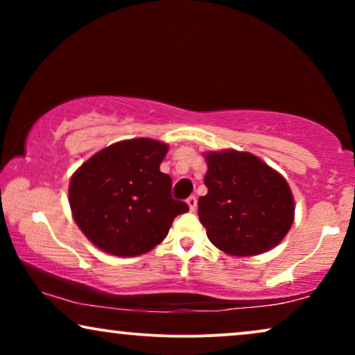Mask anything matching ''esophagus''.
Masks as SVG:
<instances>
[{
	"instance_id": "esophagus-1",
	"label": "esophagus",
	"mask_w": 355,
	"mask_h": 355,
	"mask_svg": "<svg viewBox=\"0 0 355 355\" xmlns=\"http://www.w3.org/2000/svg\"><path fill=\"white\" fill-rule=\"evenodd\" d=\"M186 203L189 205V210L191 211H196L197 210V198L196 197H189Z\"/></svg>"
}]
</instances>
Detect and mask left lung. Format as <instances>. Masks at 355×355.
Wrapping results in <instances>:
<instances>
[{"label": "left lung", "instance_id": "1", "mask_svg": "<svg viewBox=\"0 0 355 355\" xmlns=\"http://www.w3.org/2000/svg\"><path fill=\"white\" fill-rule=\"evenodd\" d=\"M208 193L198 218L215 247L227 255L254 257L279 244L294 223V197L281 174L249 152L203 153Z\"/></svg>", "mask_w": 355, "mask_h": 355}]
</instances>
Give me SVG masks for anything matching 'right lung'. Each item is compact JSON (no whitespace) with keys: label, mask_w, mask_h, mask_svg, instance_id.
<instances>
[{"label":"right lung","mask_w":355,"mask_h":355,"mask_svg":"<svg viewBox=\"0 0 355 355\" xmlns=\"http://www.w3.org/2000/svg\"><path fill=\"white\" fill-rule=\"evenodd\" d=\"M168 144L121 140L100 150L72 174V218L92 244L116 257L147 254L189 211L171 198V178L159 171Z\"/></svg>","instance_id":"add662e5"}]
</instances>
